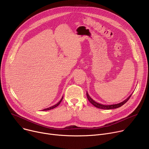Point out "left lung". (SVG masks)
I'll return each mask as SVG.
<instances>
[{
    "label": "left lung",
    "mask_w": 149,
    "mask_h": 149,
    "mask_svg": "<svg viewBox=\"0 0 149 149\" xmlns=\"http://www.w3.org/2000/svg\"><path fill=\"white\" fill-rule=\"evenodd\" d=\"M86 95H87V97L88 99V101L90 102L92 105H93L95 107L98 108H101V109H104V110H110V109H114V108H118V107H120L121 106H122L123 105H124L129 100H130V98L131 97L132 94L129 96L127 99H126V100L125 101H123V102H120V103H118V104H113V105H102V104H99L96 102H95L93 100H92V99L91 97V96L88 95V94L87 93V92L86 93Z\"/></svg>",
    "instance_id": "left-lung-1"
}]
</instances>
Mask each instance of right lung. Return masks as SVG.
<instances>
[{"mask_svg": "<svg viewBox=\"0 0 149 149\" xmlns=\"http://www.w3.org/2000/svg\"><path fill=\"white\" fill-rule=\"evenodd\" d=\"M62 100H63V97H62V99L61 100V101H59L57 104H56V105H53V106H52V107H49V108H45V109H44V110H42V111H47V110H52V109H53V108H56V107H57L59 104H61V102H62Z\"/></svg>", "mask_w": 149, "mask_h": 149, "instance_id": "1", "label": "right lung"}]
</instances>
